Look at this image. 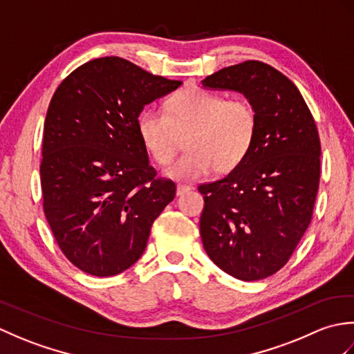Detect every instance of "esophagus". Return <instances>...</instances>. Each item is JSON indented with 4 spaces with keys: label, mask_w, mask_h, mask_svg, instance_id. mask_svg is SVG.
Wrapping results in <instances>:
<instances>
[{
    "label": "esophagus",
    "mask_w": 354,
    "mask_h": 354,
    "mask_svg": "<svg viewBox=\"0 0 354 354\" xmlns=\"http://www.w3.org/2000/svg\"><path fill=\"white\" fill-rule=\"evenodd\" d=\"M187 192H190V187L185 185V184H178L176 185V194L178 196H181V194H185Z\"/></svg>",
    "instance_id": "34e87169"
}]
</instances>
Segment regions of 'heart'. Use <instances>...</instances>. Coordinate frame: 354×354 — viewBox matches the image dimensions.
Masks as SVG:
<instances>
[{
	"mask_svg": "<svg viewBox=\"0 0 354 354\" xmlns=\"http://www.w3.org/2000/svg\"><path fill=\"white\" fill-rule=\"evenodd\" d=\"M142 146L152 161H171L187 135V152L170 164L165 175L194 181L213 170L228 173L250 155L259 131V115L246 99H227L199 86L185 88L169 100L165 111L147 108L137 120Z\"/></svg>",
	"mask_w": 354,
	"mask_h": 354,
	"instance_id": "1",
	"label": "heart"
}]
</instances>
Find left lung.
I'll list each match as a JSON object with an SVG mask.
<instances>
[{
    "instance_id": "8db88e82",
    "label": "left lung",
    "mask_w": 354,
    "mask_h": 354,
    "mask_svg": "<svg viewBox=\"0 0 354 354\" xmlns=\"http://www.w3.org/2000/svg\"><path fill=\"white\" fill-rule=\"evenodd\" d=\"M202 85L242 93L259 115L246 160L198 187L202 243L223 272L263 280L289 261L312 221L321 175L317 124L293 82L260 61L227 66Z\"/></svg>"
}]
</instances>
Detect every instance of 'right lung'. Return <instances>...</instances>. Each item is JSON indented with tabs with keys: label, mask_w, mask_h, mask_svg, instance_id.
<instances>
[{
	"label": "right lung",
	"mask_w": 354,
	"mask_h": 354,
	"mask_svg": "<svg viewBox=\"0 0 354 354\" xmlns=\"http://www.w3.org/2000/svg\"><path fill=\"white\" fill-rule=\"evenodd\" d=\"M181 84L122 57H99L53 94L42 140L44 213L65 257L89 275L131 268L175 198V183L149 164L137 120L145 104Z\"/></svg>",
	"instance_id": "obj_1"
}]
</instances>
